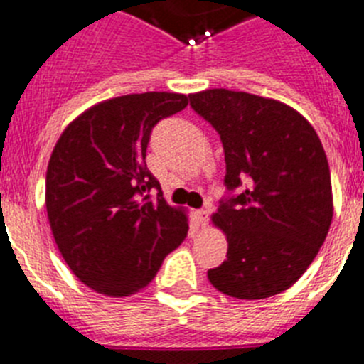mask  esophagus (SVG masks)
Here are the masks:
<instances>
[{
  "mask_svg": "<svg viewBox=\"0 0 364 364\" xmlns=\"http://www.w3.org/2000/svg\"><path fill=\"white\" fill-rule=\"evenodd\" d=\"M210 213H211L210 208H205V210H198L197 211V220H198V224H200L202 228H204L205 224H208V220H210Z\"/></svg>",
  "mask_w": 364,
  "mask_h": 364,
  "instance_id": "1",
  "label": "esophagus"
}]
</instances>
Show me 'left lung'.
Here are the masks:
<instances>
[{
	"instance_id": "8db88e82",
	"label": "left lung",
	"mask_w": 364,
	"mask_h": 364,
	"mask_svg": "<svg viewBox=\"0 0 364 364\" xmlns=\"http://www.w3.org/2000/svg\"><path fill=\"white\" fill-rule=\"evenodd\" d=\"M191 107L220 134L228 189L211 217L228 240V259L208 272L235 299L288 290L314 262L333 217L326 153L310 122L279 100L208 89Z\"/></svg>"
}]
</instances>
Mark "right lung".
<instances>
[{
	"label": "right lung",
	"mask_w": 364,
	"mask_h": 364,
	"mask_svg": "<svg viewBox=\"0 0 364 364\" xmlns=\"http://www.w3.org/2000/svg\"><path fill=\"white\" fill-rule=\"evenodd\" d=\"M186 105L178 92L118 96L83 111L58 138L45 180L50 231L70 272L98 294L146 288L188 235L186 210L167 204L146 166L153 127Z\"/></svg>",
	"instance_id": "right-lung-1"
}]
</instances>
